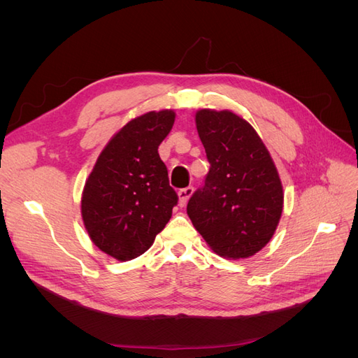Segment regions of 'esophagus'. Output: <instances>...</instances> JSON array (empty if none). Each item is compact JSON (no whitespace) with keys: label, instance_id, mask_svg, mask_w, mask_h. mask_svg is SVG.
Returning <instances> with one entry per match:
<instances>
[{"label":"esophagus","instance_id":"obj_1","mask_svg":"<svg viewBox=\"0 0 358 358\" xmlns=\"http://www.w3.org/2000/svg\"><path fill=\"white\" fill-rule=\"evenodd\" d=\"M192 192H194V188L192 187H187V188H183V189H180L178 194H179V204H180V208H183V206L187 204V201L189 200V197L192 196Z\"/></svg>","mask_w":358,"mask_h":358}]
</instances>
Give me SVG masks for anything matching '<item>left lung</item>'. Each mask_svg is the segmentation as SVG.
<instances>
[{
    "label": "left lung",
    "mask_w": 358,
    "mask_h": 358,
    "mask_svg": "<svg viewBox=\"0 0 358 358\" xmlns=\"http://www.w3.org/2000/svg\"><path fill=\"white\" fill-rule=\"evenodd\" d=\"M196 124L210 169L188 201L189 220L218 255L251 257L272 239L282 213L278 170L241 116L203 109Z\"/></svg>",
    "instance_id": "left-lung-1"
}]
</instances>
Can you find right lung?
Masks as SVG:
<instances>
[{
    "mask_svg": "<svg viewBox=\"0 0 358 358\" xmlns=\"http://www.w3.org/2000/svg\"><path fill=\"white\" fill-rule=\"evenodd\" d=\"M173 122V110L129 121L103 149L85 183V229L95 246L119 262L146 252L178 204L158 154Z\"/></svg>",
    "mask_w": 358,
    "mask_h": 358,
    "instance_id": "1",
    "label": "right lung"
}]
</instances>
